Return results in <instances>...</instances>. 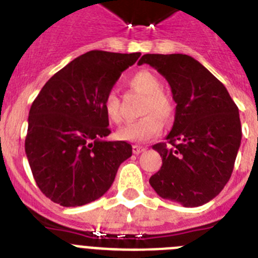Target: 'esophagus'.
<instances>
[{
  "mask_svg": "<svg viewBox=\"0 0 258 258\" xmlns=\"http://www.w3.org/2000/svg\"><path fill=\"white\" fill-rule=\"evenodd\" d=\"M145 147H142V146H133V152H134V154H136V155H140L141 154V152H143V151H145Z\"/></svg>",
  "mask_w": 258,
  "mask_h": 258,
  "instance_id": "esophagus-1",
  "label": "esophagus"
}]
</instances>
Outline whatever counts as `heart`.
<instances>
[{"mask_svg": "<svg viewBox=\"0 0 258 258\" xmlns=\"http://www.w3.org/2000/svg\"><path fill=\"white\" fill-rule=\"evenodd\" d=\"M129 85L146 95L142 107V118L129 122L116 132L118 140L143 143L157 137L163 131V121L169 122L174 116L175 106L172 98L165 94L160 80L150 71H140L129 79ZM103 111L109 121H121L120 99L115 90H109L103 98Z\"/></svg>", "mask_w": 258, "mask_h": 258, "instance_id": "b5f03b06", "label": "heart"}]
</instances>
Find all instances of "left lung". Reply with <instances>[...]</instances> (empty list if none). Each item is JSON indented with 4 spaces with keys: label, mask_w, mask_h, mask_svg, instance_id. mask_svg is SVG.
<instances>
[{
    "label": "left lung",
    "mask_w": 258,
    "mask_h": 258,
    "mask_svg": "<svg viewBox=\"0 0 258 258\" xmlns=\"http://www.w3.org/2000/svg\"><path fill=\"white\" fill-rule=\"evenodd\" d=\"M172 89L174 124L166 142L156 143L163 159L150 178L159 197L183 207H199L216 198L231 177L241 141L239 109L220 80L184 54H145Z\"/></svg>",
    "instance_id": "obj_1"
}]
</instances>
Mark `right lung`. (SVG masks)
<instances>
[{
    "mask_svg": "<svg viewBox=\"0 0 258 258\" xmlns=\"http://www.w3.org/2000/svg\"><path fill=\"white\" fill-rule=\"evenodd\" d=\"M141 52L92 50L58 71L29 109L26 154L41 192L63 207H80L107 192L132 156L111 133L103 98Z\"/></svg>",
    "mask_w": 258,
    "mask_h": 258,
    "instance_id": "1",
    "label": "right lung"
}]
</instances>
